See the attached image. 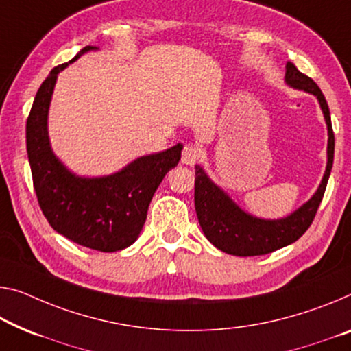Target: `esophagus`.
<instances>
[{
    "instance_id": "obj_1",
    "label": "esophagus",
    "mask_w": 351,
    "mask_h": 351,
    "mask_svg": "<svg viewBox=\"0 0 351 351\" xmlns=\"http://www.w3.org/2000/svg\"><path fill=\"white\" fill-rule=\"evenodd\" d=\"M199 157H201V150H199L196 145L186 144L185 147H183V152H182V163L183 165L193 166L199 160Z\"/></svg>"
}]
</instances>
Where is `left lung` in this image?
<instances>
[{"instance_id":"left-lung-1","label":"left lung","mask_w":351,"mask_h":351,"mask_svg":"<svg viewBox=\"0 0 351 351\" xmlns=\"http://www.w3.org/2000/svg\"><path fill=\"white\" fill-rule=\"evenodd\" d=\"M285 83L290 88L304 90L317 97L328 128V161L317 191L293 213L279 219H263L252 217L240 208L229 194L213 183L201 166H196L194 179V207L204 235L213 246L232 256H262L292 245L300 239L314 221L326 183L330 179L334 160V133L330 108L314 80L301 73L292 62L285 64Z\"/></svg>"}]
</instances>
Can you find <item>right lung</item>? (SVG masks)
<instances>
[{"instance_id": "obj_1", "label": "right lung", "mask_w": 351, "mask_h": 351, "mask_svg": "<svg viewBox=\"0 0 351 351\" xmlns=\"http://www.w3.org/2000/svg\"><path fill=\"white\" fill-rule=\"evenodd\" d=\"M93 50L99 48L84 47L40 84L26 121V150L37 201L51 228L90 250L116 252L133 245L141 234L154 193L179 163L183 145L144 155L101 177L73 174L56 157L48 138V110L58 73Z\"/></svg>"}]
</instances>
